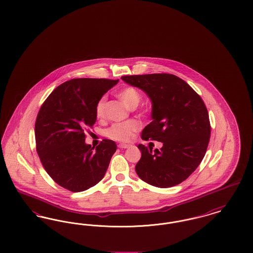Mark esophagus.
<instances>
[{
	"mask_svg": "<svg viewBox=\"0 0 253 253\" xmlns=\"http://www.w3.org/2000/svg\"><path fill=\"white\" fill-rule=\"evenodd\" d=\"M119 147H120L121 149H127V148L130 147V145L125 144V143H121V144H119Z\"/></svg>",
	"mask_w": 253,
	"mask_h": 253,
	"instance_id": "obj_1",
	"label": "esophagus"
}]
</instances>
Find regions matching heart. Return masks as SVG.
<instances>
[{"label":"heart","mask_w":253,"mask_h":253,"mask_svg":"<svg viewBox=\"0 0 253 253\" xmlns=\"http://www.w3.org/2000/svg\"><path fill=\"white\" fill-rule=\"evenodd\" d=\"M118 97L121 102L128 109L136 108L141 100V96L138 91L132 87H126L118 93ZM105 105L106 96H101L96 105V116L97 119L101 120L105 116ZM141 125L139 121L130 120L122 123L113 124L106 131L107 136L118 141H129L131 140L134 132L139 131Z\"/></svg>","instance_id":"b5f03b06"}]
</instances>
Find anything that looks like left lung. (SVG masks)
I'll list each match as a JSON object with an SVG mask.
<instances>
[{
  "label": "left lung",
  "instance_id": "obj_1",
  "mask_svg": "<svg viewBox=\"0 0 253 253\" xmlns=\"http://www.w3.org/2000/svg\"><path fill=\"white\" fill-rule=\"evenodd\" d=\"M122 81L144 91L152 101V120L141 132L144 140L162 142L160 150L138 144L135 165L140 179L169 188L186 180L201 163L211 136L204 101L193 88L171 74L123 76Z\"/></svg>",
  "mask_w": 253,
  "mask_h": 253
}]
</instances>
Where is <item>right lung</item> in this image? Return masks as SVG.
Listing matches in <instances>:
<instances>
[{
  "label": "right lung",
  "instance_id": "obj_1",
  "mask_svg": "<svg viewBox=\"0 0 253 253\" xmlns=\"http://www.w3.org/2000/svg\"><path fill=\"white\" fill-rule=\"evenodd\" d=\"M118 83L74 79L58 86L40 109L37 153L51 178L68 191L84 192L104 177L117 144L103 139L94 151L85 143V130L96 122L97 100Z\"/></svg>",
  "mask_w": 253,
  "mask_h": 253
}]
</instances>
